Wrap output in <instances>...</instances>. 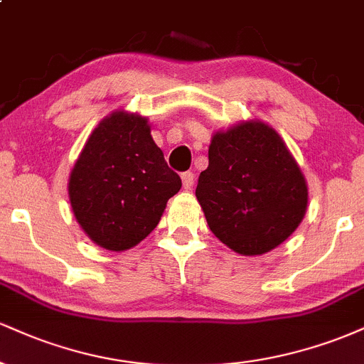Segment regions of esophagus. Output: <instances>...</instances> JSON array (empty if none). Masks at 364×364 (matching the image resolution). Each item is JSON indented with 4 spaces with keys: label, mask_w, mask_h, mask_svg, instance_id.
<instances>
[{
    "label": "esophagus",
    "mask_w": 364,
    "mask_h": 364,
    "mask_svg": "<svg viewBox=\"0 0 364 364\" xmlns=\"http://www.w3.org/2000/svg\"><path fill=\"white\" fill-rule=\"evenodd\" d=\"M181 179H183V188H185V190H191V188H193V183H195L193 173H190V171H188V173H183Z\"/></svg>",
    "instance_id": "esophagus-1"
}]
</instances>
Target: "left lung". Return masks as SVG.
Masks as SVG:
<instances>
[{
    "label": "left lung",
    "instance_id": "obj_1",
    "mask_svg": "<svg viewBox=\"0 0 364 364\" xmlns=\"http://www.w3.org/2000/svg\"><path fill=\"white\" fill-rule=\"evenodd\" d=\"M195 195L210 231L245 257L277 248L308 205L298 162L279 133L257 119L214 133Z\"/></svg>",
    "mask_w": 364,
    "mask_h": 364
}]
</instances>
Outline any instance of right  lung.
Returning <instances> with one entry per match:
<instances>
[{
	"label": "right lung",
	"mask_w": 364,
	"mask_h": 364,
	"mask_svg": "<svg viewBox=\"0 0 364 364\" xmlns=\"http://www.w3.org/2000/svg\"><path fill=\"white\" fill-rule=\"evenodd\" d=\"M181 179L164 161L147 118L106 116L92 132L70 174L75 219L95 245L124 252L156 229Z\"/></svg>",
	"instance_id": "1"
}]
</instances>
